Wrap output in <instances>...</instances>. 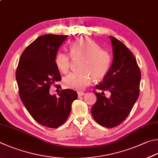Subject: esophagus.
<instances>
[{"label": "esophagus", "instance_id": "1", "mask_svg": "<svg viewBox=\"0 0 158 158\" xmlns=\"http://www.w3.org/2000/svg\"><path fill=\"white\" fill-rule=\"evenodd\" d=\"M78 96H79V97H81V96H83V95H84L85 94V93H84V92H78Z\"/></svg>", "mask_w": 158, "mask_h": 158}]
</instances>
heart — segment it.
Listing matches in <instances>:
<instances>
[{
	"label": "heart",
	"mask_w": 158,
	"mask_h": 158,
	"mask_svg": "<svg viewBox=\"0 0 158 158\" xmlns=\"http://www.w3.org/2000/svg\"><path fill=\"white\" fill-rule=\"evenodd\" d=\"M70 54L59 52L55 57V64L64 74H67L71 65V56L74 59L82 58L79 72L67 76L64 80V86L76 90H81L94 80L104 77L110 68L111 56L106 50L100 48L94 41L86 38L77 39L70 47ZM71 55L70 56V54Z\"/></svg>",
	"instance_id": "1"
}]
</instances>
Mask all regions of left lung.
Here are the masks:
<instances>
[{
    "label": "left lung",
    "instance_id": "1",
    "mask_svg": "<svg viewBox=\"0 0 158 158\" xmlns=\"http://www.w3.org/2000/svg\"><path fill=\"white\" fill-rule=\"evenodd\" d=\"M113 44V60L104 80L97 85L96 103L91 108L94 120L102 127L113 128L119 125L130 114L139 94L141 72L132 52L114 37L110 36Z\"/></svg>",
    "mask_w": 158,
    "mask_h": 158
}]
</instances>
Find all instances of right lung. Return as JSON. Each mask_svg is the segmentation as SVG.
Masks as SVG:
<instances>
[{
    "instance_id": "right-lung-1",
    "label": "right lung",
    "mask_w": 158,
    "mask_h": 158,
    "mask_svg": "<svg viewBox=\"0 0 158 158\" xmlns=\"http://www.w3.org/2000/svg\"><path fill=\"white\" fill-rule=\"evenodd\" d=\"M67 37L55 34L38 37L23 52L16 71L19 96L27 110L39 124L52 128L64 124L78 97L70 89L61 90L59 96L49 92L51 85L61 79L55 57Z\"/></svg>"
}]
</instances>
